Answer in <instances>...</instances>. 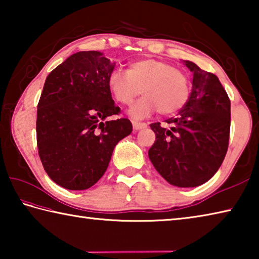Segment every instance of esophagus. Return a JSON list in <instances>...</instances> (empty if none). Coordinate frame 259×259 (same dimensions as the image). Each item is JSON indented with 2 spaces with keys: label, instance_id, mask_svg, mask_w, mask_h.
Masks as SVG:
<instances>
[{
  "label": "esophagus",
  "instance_id": "34e87169",
  "mask_svg": "<svg viewBox=\"0 0 259 259\" xmlns=\"http://www.w3.org/2000/svg\"><path fill=\"white\" fill-rule=\"evenodd\" d=\"M133 126H134L135 130H139V129L146 128L147 124H146V123H143V122H136V121H133Z\"/></svg>",
  "mask_w": 259,
  "mask_h": 259
}]
</instances>
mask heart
Wrapping results in <instances>:
<instances>
[{
    "label": "heart",
    "instance_id": "heart-1",
    "mask_svg": "<svg viewBox=\"0 0 259 259\" xmlns=\"http://www.w3.org/2000/svg\"><path fill=\"white\" fill-rule=\"evenodd\" d=\"M107 85L113 98L122 105H130L142 93L145 95L130 109L134 119H144L156 111L170 115L179 111L188 98L185 73L157 59L136 60L126 72L113 71Z\"/></svg>",
    "mask_w": 259,
    "mask_h": 259
}]
</instances>
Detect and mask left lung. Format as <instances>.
<instances>
[{
    "label": "left lung",
    "instance_id": "obj_1",
    "mask_svg": "<svg viewBox=\"0 0 259 259\" xmlns=\"http://www.w3.org/2000/svg\"><path fill=\"white\" fill-rule=\"evenodd\" d=\"M193 73L190 98L176 117L151 124L155 142L150 160L174 186L195 187L208 182L222 165L229 148L231 102L212 73L185 60Z\"/></svg>",
    "mask_w": 259,
    "mask_h": 259
}]
</instances>
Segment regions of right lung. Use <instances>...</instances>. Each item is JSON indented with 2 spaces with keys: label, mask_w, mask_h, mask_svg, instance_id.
<instances>
[{
  "label": "right lung",
  "mask_w": 259,
  "mask_h": 259,
  "mask_svg": "<svg viewBox=\"0 0 259 259\" xmlns=\"http://www.w3.org/2000/svg\"><path fill=\"white\" fill-rule=\"evenodd\" d=\"M114 63L99 51H80L48 75L37 104L36 139L52 181L72 191L95 185L106 171L116 144L133 131L117 115L107 81Z\"/></svg>",
  "instance_id": "1"
}]
</instances>
